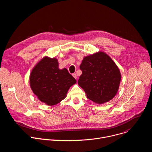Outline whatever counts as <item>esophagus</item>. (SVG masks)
<instances>
[{"instance_id":"obj_1","label":"esophagus","mask_w":152,"mask_h":152,"mask_svg":"<svg viewBox=\"0 0 152 152\" xmlns=\"http://www.w3.org/2000/svg\"><path fill=\"white\" fill-rule=\"evenodd\" d=\"M72 76H73V77H75L76 79H77V76H76V73H74V74H73V75H72Z\"/></svg>"}]
</instances>
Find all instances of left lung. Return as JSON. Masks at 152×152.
Masks as SVG:
<instances>
[{
  "label": "left lung",
  "mask_w": 152,
  "mask_h": 152,
  "mask_svg": "<svg viewBox=\"0 0 152 152\" xmlns=\"http://www.w3.org/2000/svg\"><path fill=\"white\" fill-rule=\"evenodd\" d=\"M80 69L82 73L78 85L88 99L97 104H103L115 96L121 75L109 55L100 51L86 56L82 61Z\"/></svg>",
  "instance_id": "obj_1"
}]
</instances>
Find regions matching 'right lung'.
Wrapping results in <instances>:
<instances>
[{"label":"right lung","instance_id":"obj_1","mask_svg":"<svg viewBox=\"0 0 152 152\" xmlns=\"http://www.w3.org/2000/svg\"><path fill=\"white\" fill-rule=\"evenodd\" d=\"M29 82L37 98L47 105L53 106L66 98L69 88L76 80L67 69H59L56 58L46 56L32 70Z\"/></svg>","mask_w":152,"mask_h":152}]
</instances>
